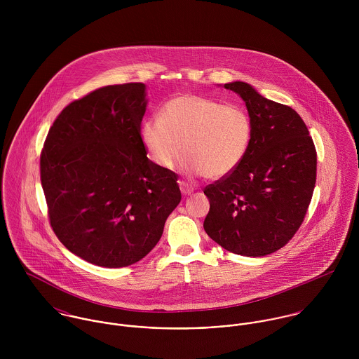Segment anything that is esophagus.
<instances>
[{"mask_svg": "<svg viewBox=\"0 0 359 359\" xmlns=\"http://www.w3.org/2000/svg\"><path fill=\"white\" fill-rule=\"evenodd\" d=\"M180 189H181V192H182L185 196L192 195L194 191H195V188H194L192 185H189L188 182H185V181H180Z\"/></svg>", "mask_w": 359, "mask_h": 359, "instance_id": "obj_1", "label": "esophagus"}]
</instances>
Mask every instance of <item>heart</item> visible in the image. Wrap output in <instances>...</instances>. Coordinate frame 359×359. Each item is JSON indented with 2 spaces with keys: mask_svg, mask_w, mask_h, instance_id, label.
Segmentation results:
<instances>
[{
  "mask_svg": "<svg viewBox=\"0 0 359 359\" xmlns=\"http://www.w3.org/2000/svg\"><path fill=\"white\" fill-rule=\"evenodd\" d=\"M252 140V121L238 104L192 94L178 95L163 106L160 117L141 127V141L154 163L171 170L181 154L188 174L218 180L245 158Z\"/></svg>",
  "mask_w": 359,
  "mask_h": 359,
  "instance_id": "heart-1",
  "label": "heart"
}]
</instances>
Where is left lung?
<instances>
[{
  "instance_id": "obj_1",
  "label": "left lung",
  "mask_w": 359,
  "mask_h": 359,
  "mask_svg": "<svg viewBox=\"0 0 359 359\" xmlns=\"http://www.w3.org/2000/svg\"><path fill=\"white\" fill-rule=\"evenodd\" d=\"M246 104L252 140L242 163L208 185L205 233L225 250L271 255L300 228L316 181V152L292 107L264 98L243 81L224 84Z\"/></svg>"
}]
</instances>
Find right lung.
Instances as JSON below:
<instances>
[{
    "mask_svg": "<svg viewBox=\"0 0 359 359\" xmlns=\"http://www.w3.org/2000/svg\"><path fill=\"white\" fill-rule=\"evenodd\" d=\"M147 86H107L67 104L41 152L52 229L73 255L104 268L138 262L181 202L177 174L141 141Z\"/></svg>",
    "mask_w": 359,
    "mask_h": 359,
    "instance_id": "obj_1",
    "label": "right lung"
}]
</instances>
